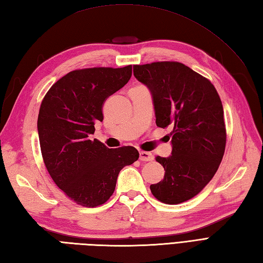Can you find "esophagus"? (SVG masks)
<instances>
[{"instance_id":"34e87169","label":"esophagus","mask_w":263,"mask_h":263,"mask_svg":"<svg viewBox=\"0 0 263 263\" xmlns=\"http://www.w3.org/2000/svg\"><path fill=\"white\" fill-rule=\"evenodd\" d=\"M139 158H140L141 161H152L154 159V156L152 153H148V152H141L139 153Z\"/></svg>"}]
</instances>
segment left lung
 <instances>
[{
	"label": "left lung",
	"mask_w": 263,
	"mask_h": 263,
	"mask_svg": "<svg viewBox=\"0 0 263 263\" xmlns=\"http://www.w3.org/2000/svg\"><path fill=\"white\" fill-rule=\"evenodd\" d=\"M133 74L152 92L157 126H173L172 155L156 157L164 180L150 190L164 203L184 202L210 182L225 153L219 95L208 79L180 62L135 65Z\"/></svg>",
	"instance_id": "obj_1"
}]
</instances>
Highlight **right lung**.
I'll return each mask as SVG.
<instances>
[{"label": "right lung", "instance_id": "right-lung-1", "mask_svg": "<svg viewBox=\"0 0 263 263\" xmlns=\"http://www.w3.org/2000/svg\"><path fill=\"white\" fill-rule=\"evenodd\" d=\"M132 65L69 72L51 87L39 109L37 130L44 163L55 184L83 206L105 203L119 173L139 158L133 147L109 149L91 140L103 105L124 87Z\"/></svg>", "mask_w": 263, "mask_h": 263}]
</instances>
